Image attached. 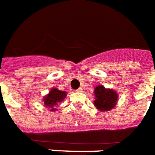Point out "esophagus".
Wrapping results in <instances>:
<instances>
[{
    "mask_svg": "<svg viewBox=\"0 0 155 155\" xmlns=\"http://www.w3.org/2000/svg\"><path fill=\"white\" fill-rule=\"evenodd\" d=\"M76 91H77V92H82V89H81V88H80V89H78Z\"/></svg>",
    "mask_w": 155,
    "mask_h": 155,
    "instance_id": "34e87169",
    "label": "esophagus"
}]
</instances>
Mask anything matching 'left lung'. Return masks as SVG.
<instances>
[{"mask_svg":"<svg viewBox=\"0 0 155 155\" xmlns=\"http://www.w3.org/2000/svg\"><path fill=\"white\" fill-rule=\"evenodd\" d=\"M94 94V104L95 107L101 112H106L113 109L118 101V94L116 90L107 89L101 84L95 87Z\"/></svg>","mask_w":155,"mask_h":155,"instance_id":"obj_1","label":"left lung"}]
</instances>
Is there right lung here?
Wrapping results in <instances>:
<instances>
[{"mask_svg":"<svg viewBox=\"0 0 155 155\" xmlns=\"http://www.w3.org/2000/svg\"><path fill=\"white\" fill-rule=\"evenodd\" d=\"M67 93L66 91H61L57 88H52L48 94H46L43 98V106H45L51 112L57 111V107L58 104L63 102L66 98Z\"/></svg>","mask_w":155,"mask_h":155,"instance_id":"1","label":"right lung"}]
</instances>
